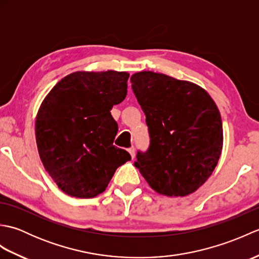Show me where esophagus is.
<instances>
[{
    "label": "esophagus",
    "mask_w": 259,
    "mask_h": 259,
    "mask_svg": "<svg viewBox=\"0 0 259 259\" xmlns=\"http://www.w3.org/2000/svg\"><path fill=\"white\" fill-rule=\"evenodd\" d=\"M128 151H129V153H130V156L133 157V158H135V155H136V151H135V147H130L129 149H128Z\"/></svg>",
    "instance_id": "esophagus-1"
}]
</instances>
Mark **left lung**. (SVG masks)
<instances>
[{
  "instance_id": "obj_1",
  "label": "left lung",
  "mask_w": 259,
  "mask_h": 259,
  "mask_svg": "<svg viewBox=\"0 0 259 259\" xmlns=\"http://www.w3.org/2000/svg\"><path fill=\"white\" fill-rule=\"evenodd\" d=\"M131 88L146 114L150 144L135 166L158 194L184 197L210 177L223 149V123L210 96L195 83L142 71Z\"/></svg>"
}]
</instances>
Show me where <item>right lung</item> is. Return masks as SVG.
Masks as SVG:
<instances>
[{
	"mask_svg": "<svg viewBox=\"0 0 259 259\" xmlns=\"http://www.w3.org/2000/svg\"><path fill=\"white\" fill-rule=\"evenodd\" d=\"M129 73L74 72L53 87L35 121L38 155L65 194L92 198L106 190L115 170L131 157L113 146L114 104L126 96Z\"/></svg>",
	"mask_w": 259,
	"mask_h": 259,
	"instance_id": "obj_1",
	"label": "right lung"
}]
</instances>
